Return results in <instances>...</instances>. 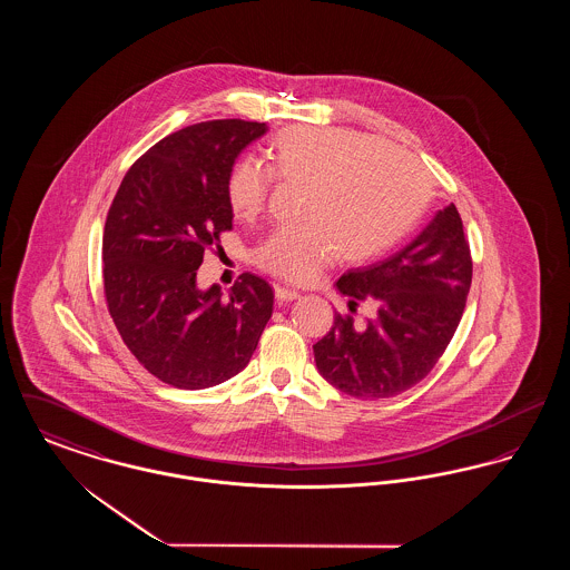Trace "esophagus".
Segmentation results:
<instances>
[{
    "label": "esophagus",
    "instance_id": "1",
    "mask_svg": "<svg viewBox=\"0 0 570 570\" xmlns=\"http://www.w3.org/2000/svg\"><path fill=\"white\" fill-rule=\"evenodd\" d=\"M301 297L297 291H293V288H284V286H275V298L279 301V303H284V301H295V298Z\"/></svg>",
    "mask_w": 570,
    "mask_h": 570
}]
</instances>
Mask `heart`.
<instances>
[{
	"mask_svg": "<svg viewBox=\"0 0 570 570\" xmlns=\"http://www.w3.org/2000/svg\"><path fill=\"white\" fill-rule=\"evenodd\" d=\"M267 170L239 163L228 175L233 216H258L279 184H301L297 216L254 249V263L286 282L307 284L337 256L374 261L400 244L425 214L432 188L404 149L335 126L284 130L265 149Z\"/></svg>",
	"mask_w": 570,
	"mask_h": 570,
	"instance_id": "obj_1",
	"label": "heart"
}]
</instances>
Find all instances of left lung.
<instances>
[{
  "mask_svg": "<svg viewBox=\"0 0 570 570\" xmlns=\"http://www.w3.org/2000/svg\"><path fill=\"white\" fill-rule=\"evenodd\" d=\"M472 284V256L455 205L434 219L393 256L344 273L337 291L374 305L365 326L351 314L314 344L321 376L358 400L393 397L434 370L453 340Z\"/></svg>",
  "mask_w": 570,
  "mask_h": 570,
  "instance_id": "1",
  "label": "left lung"
}]
</instances>
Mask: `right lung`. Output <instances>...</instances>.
<instances>
[{"mask_svg": "<svg viewBox=\"0 0 570 570\" xmlns=\"http://www.w3.org/2000/svg\"><path fill=\"white\" fill-rule=\"evenodd\" d=\"M267 124L216 119L164 136L126 173L102 235L110 318L136 361L177 389H207L249 363L273 288L242 273L228 298L198 291L205 249L233 228L226 181Z\"/></svg>", "mask_w": 570, "mask_h": 570, "instance_id": "add662e5", "label": "right lung"}]
</instances>
